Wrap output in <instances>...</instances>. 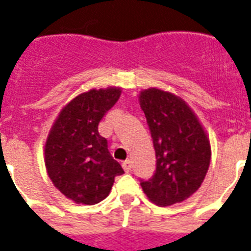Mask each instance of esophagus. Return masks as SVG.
<instances>
[{"label": "esophagus", "instance_id": "obj_1", "mask_svg": "<svg viewBox=\"0 0 251 251\" xmlns=\"http://www.w3.org/2000/svg\"><path fill=\"white\" fill-rule=\"evenodd\" d=\"M122 166H123L124 172H129V170L132 169V161L131 160H126L123 164H122Z\"/></svg>", "mask_w": 251, "mask_h": 251}]
</instances>
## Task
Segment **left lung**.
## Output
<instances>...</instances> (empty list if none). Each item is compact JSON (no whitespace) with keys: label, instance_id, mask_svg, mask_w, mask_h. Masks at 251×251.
<instances>
[{"label":"left lung","instance_id":"left-lung-1","mask_svg":"<svg viewBox=\"0 0 251 251\" xmlns=\"http://www.w3.org/2000/svg\"><path fill=\"white\" fill-rule=\"evenodd\" d=\"M156 151L152 179L141 182L149 200L160 207L188 199L203 183L211 162V144L199 118L183 99L149 87L139 94Z\"/></svg>","mask_w":251,"mask_h":251}]
</instances>
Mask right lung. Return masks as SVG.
Segmentation results:
<instances>
[{"mask_svg": "<svg viewBox=\"0 0 251 251\" xmlns=\"http://www.w3.org/2000/svg\"><path fill=\"white\" fill-rule=\"evenodd\" d=\"M122 87L90 89L68 102L52 124L44 145V164L52 183L77 204H97L123 174L99 135L98 124L118 102Z\"/></svg>", "mask_w": 251, "mask_h": 251, "instance_id": "1", "label": "right lung"}]
</instances>
